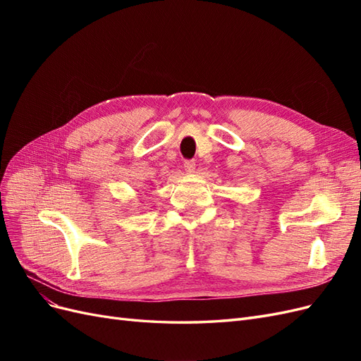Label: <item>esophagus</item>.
Listing matches in <instances>:
<instances>
[{
  "instance_id": "34e87169",
  "label": "esophagus",
  "mask_w": 361,
  "mask_h": 361,
  "mask_svg": "<svg viewBox=\"0 0 361 361\" xmlns=\"http://www.w3.org/2000/svg\"><path fill=\"white\" fill-rule=\"evenodd\" d=\"M185 171L187 173H194L195 171V162L194 161H185Z\"/></svg>"
}]
</instances>
